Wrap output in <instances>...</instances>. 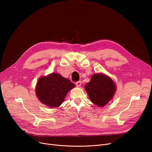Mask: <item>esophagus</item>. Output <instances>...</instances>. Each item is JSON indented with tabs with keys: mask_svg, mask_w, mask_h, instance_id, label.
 <instances>
[{
	"mask_svg": "<svg viewBox=\"0 0 152 152\" xmlns=\"http://www.w3.org/2000/svg\"><path fill=\"white\" fill-rule=\"evenodd\" d=\"M76 85L77 87L81 86V81H77V82L76 83Z\"/></svg>",
	"mask_w": 152,
	"mask_h": 152,
	"instance_id": "1",
	"label": "esophagus"
}]
</instances>
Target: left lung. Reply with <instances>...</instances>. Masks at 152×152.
I'll list each match as a JSON object with an SVG mask.
<instances>
[{
    "instance_id": "obj_1",
    "label": "left lung",
    "mask_w": 152,
    "mask_h": 152,
    "mask_svg": "<svg viewBox=\"0 0 152 152\" xmlns=\"http://www.w3.org/2000/svg\"><path fill=\"white\" fill-rule=\"evenodd\" d=\"M91 102L98 107H104L112 99L116 91L115 85L110 77L102 74H95L85 86Z\"/></svg>"
}]
</instances>
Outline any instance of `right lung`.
Here are the masks:
<instances>
[{
    "label": "right lung",
    "mask_w": 152,
    "mask_h": 152,
    "mask_svg": "<svg viewBox=\"0 0 152 152\" xmlns=\"http://www.w3.org/2000/svg\"><path fill=\"white\" fill-rule=\"evenodd\" d=\"M75 86L69 79L57 73H52L39 79L36 92L44 104L50 107H58L63 103L66 94Z\"/></svg>",
    "instance_id": "obj_1"
}]
</instances>
